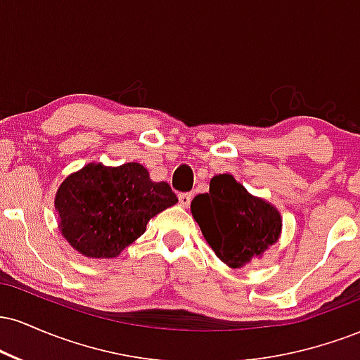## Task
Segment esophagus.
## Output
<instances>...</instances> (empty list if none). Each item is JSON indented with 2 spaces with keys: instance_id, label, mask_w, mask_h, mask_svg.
<instances>
[{
  "instance_id": "obj_1",
  "label": "esophagus",
  "mask_w": 360,
  "mask_h": 360,
  "mask_svg": "<svg viewBox=\"0 0 360 360\" xmlns=\"http://www.w3.org/2000/svg\"><path fill=\"white\" fill-rule=\"evenodd\" d=\"M179 203L183 206H189L191 205V200H193V194L191 193H179Z\"/></svg>"
}]
</instances>
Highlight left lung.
Wrapping results in <instances>:
<instances>
[{
	"label": "left lung",
	"mask_w": 360,
	"mask_h": 360,
	"mask_svg": "<svg viewBox=\"0 0 360 360\" xmlns=\"http://www.w3.org/2000/svg\"><path fill=\"white\" fill-rule=\"evenodd\" d=\"M191 212L217 257L230 267L250 262L278 242V210L247 193L230 174L214 176L210 191L193 200Z\"/></svg>",
	"instance_id": "obj_1"
}]
</instances>
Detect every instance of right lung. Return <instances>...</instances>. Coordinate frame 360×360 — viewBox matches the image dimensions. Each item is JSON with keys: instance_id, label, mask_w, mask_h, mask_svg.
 <instances>
[{"instance_id": "add662e5", "label": "right lung", "mask_w": 360, "mask_h": 360, "mask_svg": "<svg viewBox=\"0 0 360 360\" xmlns=\"http://www.w3.org/2000/svg\"><path fill=\"white\" fill-rule=\"evenodd\" d=\"M167 183H154L137 162L89 164L69 176L56 196L60 232L86 257H117L146 232L147 221L176 205Z\"/></svg>"}]
</instances>
